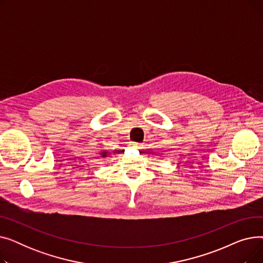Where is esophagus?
I'll list each match as a JSON object with an SVG mask.
<instances>
[{"label":"esophagus","mask_w":263,"mask_h":263,"mask_svg":"<svg viewBox=\"0 0 263 263\" xmlns=\"http://www.w3.org/2000/svg\"><path fill=\"white\" fill-rule=\"evenodd\" d=\"M131 147L135 148V149H139V148H141V144L140 143H131Z\"/></svg>","instance_id":"34e87169"}]
</instances>
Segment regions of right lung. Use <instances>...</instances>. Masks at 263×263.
Here are the masks:
<instances>
[{
    "mask_svg": "<svg viewBox=\"0 0 263 263\" xmlns=\"http://www.w3.org/2000/svg\"><path fill=\"white\" fill-rule=\"evenodd\" d=\"M106 156V153H102V157H105Z\"/></svg>",
    "mask_w": 263,
    "mask_h": 263,
    "instance_id": "1",
    "label": "right lung"
}]
</instances>
